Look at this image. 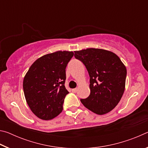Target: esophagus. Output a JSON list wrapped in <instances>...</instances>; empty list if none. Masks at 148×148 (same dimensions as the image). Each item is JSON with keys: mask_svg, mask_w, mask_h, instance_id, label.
Listing matches in <instances>:
<instances>
[{"mask_svg": "<svg viewBox=\"0 0 148 148\" xmlns=\"http://www.w3.org/2000/svg\"><path fill=\"white\" fill-rule=\"evenodd\" d=\"M77 89L76 88H75V89H72V91L73 92H77Z\"/></svg>", "mask_w": 148, "mask_h": 148, "instance_id": "34e87169", "label": "esophagus"}]
</instances>
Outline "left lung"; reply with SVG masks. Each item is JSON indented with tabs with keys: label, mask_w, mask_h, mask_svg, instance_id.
Returning <instances> with one entry per match:
<instances>
[{
	"label": "left lung",
	"mask_w": 148,
	"mask_h": 148,
	"mask_svg": "<svg viewBox=\"0 0 148 148\" xmlns=\"http://www.w3.org/2000/svg\"><path fill=\"white\" fill-rule=\"evenodd\" d=\"M74 53L90 77L91 92L87 99L80 100L82 103L97 114L108 113L119 103L125 91V64L116 54L106 49L87 48Z\"/></svg>",
	"instance_id": "left-lung-1"
}]
</instances>
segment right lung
Here are the masks:
<instances>
[{
	"label": "right lung",
	"mask_w": 148,
	"mask_h": 148,
	"mask_svg": "<svg viewBox=\"0 0 148 148\" xmlns=\"http://www.w3.org/2000/svg\"><path fill=\"white\" fill-rule=\"evenodd\" d=\"M73 51H58L36 59L24 77L23 87L27 104L35 116L50 120L58 116L69 91L65 88L66 67Z\"/></svg>",
	"instance_id": "add662e5"
}]
</instances>
